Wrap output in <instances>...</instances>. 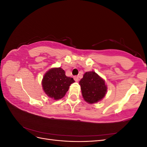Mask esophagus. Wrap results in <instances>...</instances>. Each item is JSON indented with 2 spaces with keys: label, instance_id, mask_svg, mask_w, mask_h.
Masks as SVG:
<instances>
[{
  "label": "esophagus",
  "instance_id": "34e87169",
  "mask_svg": "<svg viewBox=\"0 0 147 147\" xmlns=\"http://www.w3.org/2000/svg\"><path fill=\"white\" fill-rule=\"evenodd\" d=\"M74 78L75 82H78V80H79V77H78V76H75V77H74Z\"/></svg>",
  "mask_w": 147,
  "mask_h": 147
}]
</instances>
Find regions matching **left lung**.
Returning a JSON list of instances; mask_svg holds the SVG:
<instances>
[{
    "label": "left lung",
    "mask_w": 147,
    "mask_h": 147,
    "mask_svg": "<svg viewBox=\"0 0 147 147\" xmlns=\"http://www.w3.org/2000/svg\"><path fill=\"white\" fill-rule=\"evenodd\" d=\"M83 98L88 104L100 101L107 94V86L104 80L94 71L86 72L79 82Z\"/></svg>",
    "instance_id": "obj_1"
}]
</instances>
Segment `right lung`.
I'll list each match as a JSON object with an SVG mask.
<instances>
[{
	"instance_id": "add662e5",
	"label": "right lung",
	"mask_w": 147,
	"mask_h": 147,
	"mask_svg": "<svg viewBox=\"0 0 147 147\" xmlns=\"http://www.w3.org/2000/svg\"><path fill=\"white\" fill-rule=\"evenodd\" d=\"M74 82L73 78L66 76L63 69L53 67L49 69L44 75L42 85L44 92L49 97L59 100L65 95L70 85Z\"/></svg>"
}]
</instances>
